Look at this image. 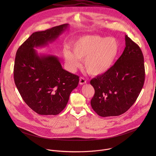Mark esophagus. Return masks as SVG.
Wrapping results in <instances>:
<instances>
[{
    "label": "esophagus",
    "mask_w": 156,
    "mask_h": 156,
    "mask_svg": "<svg viewBox=\"0 0 156 156\" xmlns=\"http://www.w3.org/2000/svg\"><path fill=\"white\" fill-rule=\"evenodd\" d=\"M86 83H87V81H86L85 79L83 78V77H80V80H79V84L81 85H83L86 84Z\"/></svg>",
    "instance_id": "1"
}]
</instances>
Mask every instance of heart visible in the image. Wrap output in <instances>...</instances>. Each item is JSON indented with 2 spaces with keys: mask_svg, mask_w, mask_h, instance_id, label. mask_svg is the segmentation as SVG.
Masks as SVG:
<instances>
[{
  "mask_svg": "<svg viewBox=\"0 0 156 156\" xmlns=\"http://www.w3.org/2000/svg\"><path fill=\"white\" fill-rule=\"evenodd\" d=\"M73 52L66 48L63 55L69 69L74 71L80 67V61L84 60V67L89 74L100 76L105 74L115 64L120 45L114 37L98 35L80 37L71 43Z\"/></svg>",
  "mask_w": 156,
  "mask_h": 156,
  "instance_id": "heart-1",
  "label": "heart"
}]
</instances>
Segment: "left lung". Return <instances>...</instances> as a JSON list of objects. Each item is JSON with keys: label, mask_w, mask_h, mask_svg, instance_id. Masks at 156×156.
Masks as SVG:
<instances>
[{"label": "left lung", "mask_w": 156, "mask_h": 156, "mask_svg": "<svg viewBox=\"0 0 156 156\" xmlns=\"http://www.w3.org/2000/svg\"><path fill=\"white\" fill-rule=\"evenodd\" d=\"M126 47L113 67L104 75L92 79L95 89L91 107L102 117L119 116L133 105L145 81L144 59L139 47L125 35Z\"/></svg>", "instance_id": "obj_1"}]
</instances>
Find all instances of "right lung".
I'll list each match as a JSON object with an SVG mask.
<instances>
[{"mask_svg":"<svg viewBox=\"0 0 156 156\" xmlns=\"http://www.w3.org/2000/svg\"><path fill=\"white\" fill-rule=\"evenodd\" d=\"M69 27L64 24L33 33L18 48L14 67L15 84L23 100L40 115H56L66 108L79 77L64 69L58 57L38 54L35 48L55 41Z\"/></svg>","mask_w":156,"mask_h":156,"instance_id":"add662e5","label":"right lung"}]
</instances>
